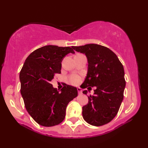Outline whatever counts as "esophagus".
Returning <instances> with one entry per match:
<instances>
[{
    "label": "esophagus",
    "instance_id": "obj_1",
    "mask_svg": "<svg viewBox=\"0 0 148 148\" xmlns=\"http://www.w3.org/2000/svg\"><path fill=\"white\" fill-rule=\"evenodd\" d=\"M77 92H78V93L79 94H81V93H82V90H81V88L79 87H77Z\"/></svg>",
    "mask_w": 148,
    "mask_h": 148
}]
</instances>
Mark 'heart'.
Segmentation results:
<instances>
[{
    "mask_svg": "<svg viewBox=\"0 0 148 148\" xmlns=\"http://www.w3.org/2000/svg\"><path fill=\"white\" fill-rule=\"evenodd\" d=\"M69 79H70L71 83L72 84H76L79 82L80 78L76 74H72L70 78H69Z\"/></svg>",
    "mask_w": 148,
    "mask_h": 148,
    "instance_id": "heart-1",
    "label": "heart"
}]
</instances>
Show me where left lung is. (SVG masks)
<instances>
[{"instance_id":"obj_1","label":"left lung","mask_w":148,"mask_h":148,"mask_svg":"<svg viewBox=\"0 0 148 148\" xmlns=\"http://www.w3.org/2000/svg\"><path fill=\"white\" fill-rule=\"evenodd\" d=\"M72 48L85 55L88 64L81 88L91 90V87H96L83 107V117L93 126L108 123L117 114L123 99L126 84L123 66L114 52L103 46L88 44ZM83 93L86 95L87 90Z\"/></svg>"}]
</instances>
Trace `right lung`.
I'll use <instances>...</instances> for the list:
<instances>
[{
	"label": "right lung",
	"mask_w": 148,
	"mask_h": 148,
	"mask_svg": "<svg viewBox=\"0 0 148 148\" xmlns=\"http://www.w3.org/2000/svg\"><path fill=\"white\" fill-rule=\"evenodd\" d=\"M70 53H75L70 47H41L28 56L20 71V92L25 106L42 126L62 123L68 103L77 96L76 87L66 84L58 91L51 84L55 74L61 73V62Z\"/></svg>",
	"instance_id": "1"
}]
</instances>
